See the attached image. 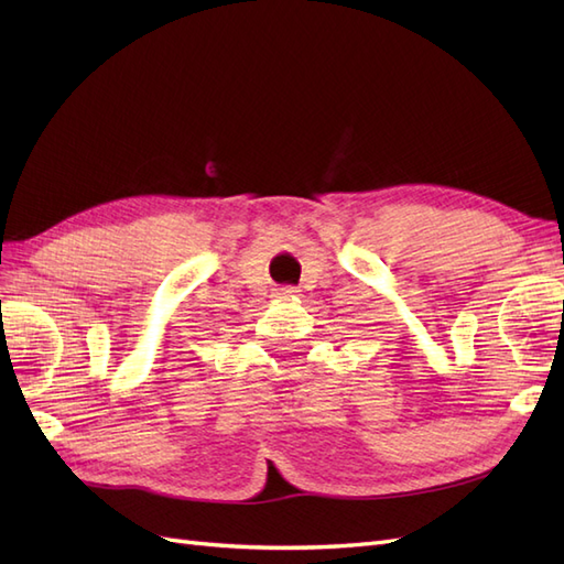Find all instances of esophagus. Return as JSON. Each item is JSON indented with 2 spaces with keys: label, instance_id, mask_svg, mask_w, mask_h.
<instances>
[{
  "label": "esophagus",
  "instance_id": "esophagus-1",
  "mask_svg": "<svg viewBox=\"0 0 564 564\" xmlns=\"http://www.w3.org/2000/svg\"><path fill=\"white\" fill-rule=\"evenodd\" d=\"M297 293H300L297 288H279L276 295H279L281 300H291V297H297Z\"/></svg>",
  "mask_w": 564,
  "mask_h": 564
}]
</instances>
